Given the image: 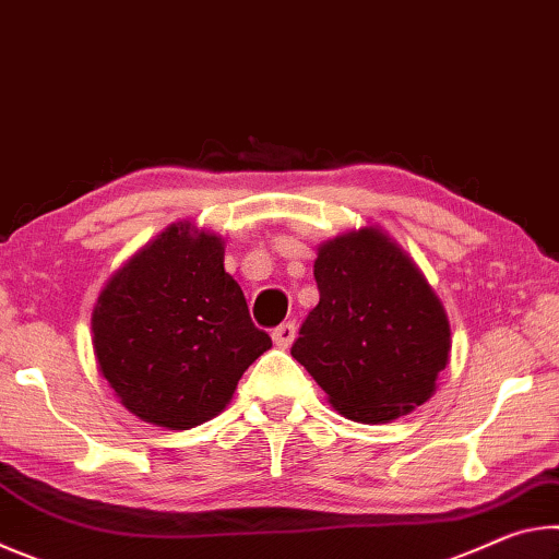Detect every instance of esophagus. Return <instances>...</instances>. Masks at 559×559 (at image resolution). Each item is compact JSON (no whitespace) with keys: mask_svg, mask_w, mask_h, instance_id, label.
Wrapping results in <instances>:
<instances>
[{"mask_svg":"<svg viewBox=\"0 0 559 559\" xmlns=\"http://www.w3.org/2000/svg\"><path fill=\"white\" fill-rule=\"evenodd\" d=\"M293 340H296V325L293 323H281L276 330H273V343H276L278 347H290Z\"/></svg>","mask_w":559,"mask_h":559,"instance_id":"1","label":"esophagus"}]
</instances>
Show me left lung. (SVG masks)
<instances>
[{
	"instance_id": "obj_1",
	"label": "left lung",
	"mask_w": 559,
	"mask_h": 559,
	"mask_svg": "<svg viewBox=\"0 0 559 559\" xmlns=\"http://www.w3.org/2000/svg\"><path fill=\"white\" fill-rule=\"evenodd\" d=\"M318 306L290 355L337 414L386 424L437 392L451 355L443 302L400 243L362 226L318 246Z\"/></svg>"
}]
</instances>
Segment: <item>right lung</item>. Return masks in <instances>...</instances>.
<instances>
[{
	"mask_svg": "<svg viewBox=\"0 0 559 559\" xmlns=\"http://www.w3.org/2000/svg\"><path fill=\"white\" fill-rule=\"evenodd\" d=\"M91 333L118 402L173 431L222 414L241 374L271 347L224 271V239L187 219L112 273L93 306Z\"/></svg>",
	"mask_w": 559,
	"mask_h": 559,
	"instance_id": "add662e5",
	"label": "right lung"
}]
</instances>
